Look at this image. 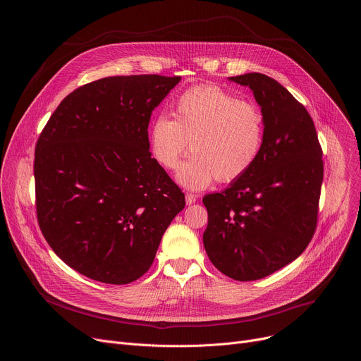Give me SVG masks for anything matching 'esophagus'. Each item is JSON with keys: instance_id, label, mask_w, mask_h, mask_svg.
<instances>
[{"instance_id": "1", "label": "esophagus", "mask_w": 361, "mask_h": 361, "mask_svg": "<svg viewBox=\"0 0 361 361\" xmlns=\"http://www.w3.org/2000/svg\"><path fill=\"white\" fill-rule=\"evenodd\" d=\"M195 201H197V195H195V194H190V192L185 194V202H187V205H191V204H194Z\"/></svg>"}]
</instances>
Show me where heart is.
Masks as SVG:
<instances>
[{
	"mask_svg": "<svg viewBox=\"0 0 361 361\" xmlns=\"http://www.w3.org/2000/svg\"><path fill=\"white\" fill-rule=\"evenodd\" d=\"M171 116L152 120L148 148L159 166L174 170L190 144L192 156L177 173L187 188L202 190L214 178L231 183L248 173L262 156L266 121L252 101L220 87H192L177 97Z\"/></svg>",
	"mask_w": 361,
	"mask_h": 361,
	"instance_id": "b5f03b06",
	"label": "heart"
}]
</instances>
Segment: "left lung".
Listing matches in <instances>:
<instances>
[{"label": "left lung", "instance_id": "left-lung-1", "mask_svg": "<svg viewBox=\"0 0 361 361\" xmlns=\"http://www.w3.org/2000/svg\"><path fill=\"white\" fill-rule=\"evenodd\" d=\"M248 87L266 121L260 159L221 192L204 195L202 234L210 262L230 279L252 281L283 269L305 250L317 226L323 151L302 104L276 80L230 77Z\"/></svg>", "mask_w": 361, "mask_h": 361}]
</instances>
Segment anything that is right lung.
<instances>
[{
  "label": "right lung",
  "mask_w": 361,
  "mask_h": 361,
  "mask_svg": "<svg viewBox=\"0 0 361 361\" xmlns=\"http://www.w3.org/2000/svg\"><path fill=\"white\" fill-rule=\"evenodd\" d=\"M180 80L149 74L88 82L60 102L39 134L34 177L41 233L88 279H140L184 209V192L148 148L151 113Z\"/></svg>",
  "instance_id": "obj_1"
}]
</instances>
